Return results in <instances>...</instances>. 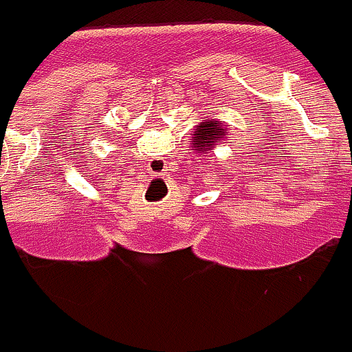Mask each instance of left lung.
I'll return each mask as SVG.
<instances>
[{
  "label": "left lung",
  "mask_w": 352,
  "mask_h": 352,
  "mask_svg": "<svg viewBox=\"0 0 352 352\" xmlns=\"http://www.w3.org/2000/svg\"><path fill=\"white\" fill-rule=\"evenodd\" d=\"M228 142V130L224 128L219 118H210V120H201L195 131H192L191 147L195 153L205 155V153H212L214 147L222 146Z\"/></svg>",
  "instance_id": "1"
}]
</instances>
